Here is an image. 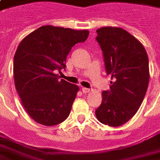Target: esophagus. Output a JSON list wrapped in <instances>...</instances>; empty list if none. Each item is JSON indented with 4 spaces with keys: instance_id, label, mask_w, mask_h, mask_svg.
Returning <instances> with one entry per match:
<instances>
[{
    "instance_id": "obj_1",
    "label": "esophagus",
    "mask_w": 160,
    "mask_h": 160,
    "mask_svg": "<svg viewBox=\"0 0 160 160\" xmlns=\"http://www.w3.org/2000/svg\"><path fill=\"white\" fill-rule=\"evenodd\" d=\"M90 89L89 88H87V87H82V92H83V93H88V92H90Z\"/></svg>"
}]
</instances>
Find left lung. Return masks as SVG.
Segmentation results:
<instances>
[{
	"instance_id": "8db88e82",
	"label": "left lung",
	"mask_w": 160,
	"mask_h": 160,
	"mask_svg": "<svg viewBox=\"0 0 160 160\" xmlns=\"http://www.w3.org/2000/svg\"><path fill=\"white\" fill-rule=\"evenodd\" d=\"M106 73L111 75V90L102 92L95 111L103 124L118 127L137 112L149 82V62L144 46L126 30L106 26L97 30Z\"/></svg>"
}]
</instances>
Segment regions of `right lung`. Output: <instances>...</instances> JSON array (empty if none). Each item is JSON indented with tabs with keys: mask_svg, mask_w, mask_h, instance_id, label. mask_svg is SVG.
<instances>
[{
	"mask_svg": "<svg viewBox=\"0 0 160 160\" xmlns=\"http://www.w3.org/2000/svg\"><path fill=\"white\" fill-rule=\"evenodd\" d=\"M89 31L43 26L30 33L17 48L13 58L16 90L33 120L54 126L69 116L80 88L60 80L72 47L87 40Z\"/></svg>",
	"mask_w": 160,
	"mask_h": 160,
	"instance_id": "add662e5",
	"label": "right lung"
}]
</instances>
